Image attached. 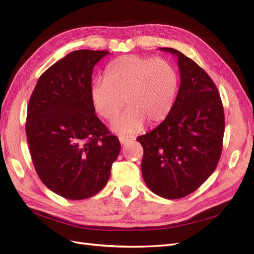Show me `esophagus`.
Instances as JSON below:
<instances>
[{
	"label": "esophagus",
	"instance_id": "obj_1",
	"mask_svg": "<svg viewBox=\"0 0 254 254\" xmlns=\"http://www.w3.org/2000/svg\"><path fill=\"white\" fill-rule=\"evenodd\" d=\"M134 137L132 136V135H120L119 136V139H120V142H121V144L122 145H125L126 143H128V142H130V141H132Z\"/></svg>",
	"mask_w": 254,
	"mask_h": 254
}]
</instances>
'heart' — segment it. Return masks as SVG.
Wrapping results in <instances>:
<instances>
[{
	"mask_svg": "<svg viewBox=\"0 0 254 254\" xmlns=\"http://www.w3.org/2000/svg\"><path fill=\"white\" fill-rule=\"evenodd\" d=\"M177 88L178 75L168 62L124 56L107 66L105 80L91 84L90 98L99 116L109 122L118 118L126 103L128 109L115 122L113 130L132 133L145 122L156 125L167 118Z\"/></svg>",
	"mask_w": 254,
	"mask_h": 254,
	"instance_id": "b5f03b06",
	"label": "heart"
}]
</instances>
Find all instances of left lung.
<instances>
[{
	"label": "left lung",
	"mask_w": 254,
	"mask_h": 254,
	"mask_svg": "<svg viewBox=\"0 0 254 254\" xmlns=\"http://www.w3.org/2000/svg\"><path fill=\"white\" fill-rule=\"evenodd\" d=\"M181 85L162 123L138 136L142 174L153 193L177 199L195 191L215 170L223 149L224 107L215 84L193 60L173 48Z\"/></svg>",
	"instance_id": "1"
}]
</instances>
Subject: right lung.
Wrapping results in <instances>:
<instances>
[{
  "mask_svg": "<svg viewBox=\"0 0 254 254\" xmlns=\"http://www.w3.org/2000/svg\"><path fill=\"white\" fill-rule=\"evenodd\" d=\"M108 54L70 52L40 76L29 99L25 129L34 169L44 185L65 198L97 194L121 150L90 98L93 67Z\"/></svg>",
  "mask_w": 254,
  "mask_h": 254,
  "instance_id": "right-lung-1",
  "label": "right lung"
}]
</instances>
